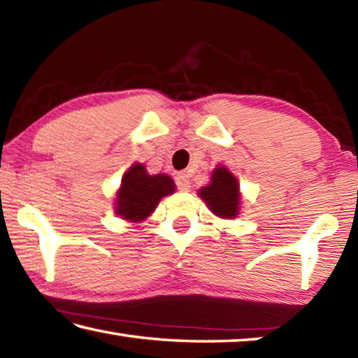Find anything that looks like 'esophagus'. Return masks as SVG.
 <instances>
[{"mask_svg": "<svg viewBox=\"0 0 358 358\" xmlns=\"http://www.w3.org/2000/svg\"><path fill=\"white\" fill-rule=\"evenodd\" d=\"M177 186H178V189L183 191V192L189 191V187H191L189 177H187L186 173H178L177 175Z\"/></svg>", "mask_w": 358, "mask_h": 358, "instance_id": "1", "label": "esophagus"}]
</instances>
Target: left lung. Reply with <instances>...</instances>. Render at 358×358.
I'll return each instance as SVG.
<instances>
[{
    "label": "left lung",
    "mask_w": 358,
    "mask_h": 358,
    "mask_svg": "<svg viewBox=\"0 0 358 358\" xmlns=\"http://www.w3.org/2000/svg\"><path fill=\"white\" fill-rule=\"evenodd\" d=\"M202 199L211 213L222 220H234L240 215L241 192L235 175L224 166H216L211 172L210 183L199 189Z\"/></svg>",
    "instance_id": "8db88e82"
}]
</instances>
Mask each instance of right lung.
<instances>
[{
    "instance_id": "right-lung-1",
    "label": "right lung",
    "mask_w": 358,
    "mask_h": 358,
    "mask_svg": "<svg viewBox=\"0 0 358 358\" xmlns=\"http://www.w3.org/2000/svg\"><path fill=\"white\" fill-rule=\"evenodd\" d=\"M173 180L166 173L150 175L141 162H134L121 178L115 197V215L128 222H141L153 213L161 199L175 192Z\"/></svg>"
}]
</instances>
